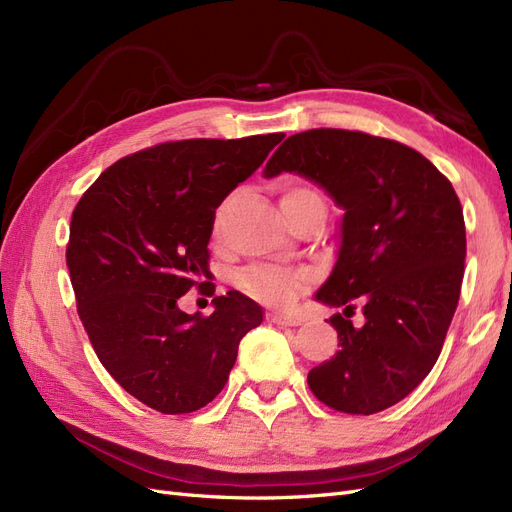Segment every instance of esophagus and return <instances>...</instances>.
<instances>
[{"label":"esophagus","mask_w":512,"mask_h":512,"mask_svg":"<svg viewBox=\"0 0 512 512\" xmlns=\"http://www.w3.org/2000/svg\"><path fill=\"white\" fill-rule=\"evenodd\" d=\"M267 320L271 324H277V327H297L301 322L297 316H290V314H277V312H269Z\"/></svg>","instance_id":"obj_1"}]
</instances>
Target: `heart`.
<instances>
[{"instance_id":"b5f03b06","label":"heart","mask_w":512,"mask_h":512,"mask_svg":"<svg viewBox=\"0 0 512 512\" xmlns=\"http://www.w3.org/2000/svg\"><path fill=\"white\" fill-rule=\"evenodd\" d=\"M307 200H322L320 194L309 188V185L294 183L282 192V207H294L307 203ZM220 224V215L215 220V228ZM309 275L305 271H292V269H277V267H252L239 275L241 288L250 294V297L269 303V305H288L301 288L307 284Z\"/></svg>"}]
</instances>
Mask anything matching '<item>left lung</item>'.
Segmentation results:
<instances>
[{"label": "left lung", "instance_id": "left-lung-1", "mask_svg": "<svg viewBox=\"0 0 512 512\" xmlns=\"http://www.w3.org/2000/svg\"><path fill=\"white\" fill-rule=\"evenodd\" d=\"M280 173L314 181L344 209L335 267L316 301H359L365 316L361 327L329 318L339 350L309 371V389L337 412L391 408L436 365L457 309L466 224L453 185L406 145L335 128L288 136L262 175Z\"/></svg>", "mask_w": 512, "mask_h": 512}]
</instances>
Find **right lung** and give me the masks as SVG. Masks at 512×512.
Segmentation results:
<instances>
[{"label": "right lung", "mask_w": 512, "mask_h": 512, "mask_svg": "<svg viewBox=\"0 0 512 512\" xmlns=\"http://www.w3.org/2000/svg\"><path fill=\"white\" fill-rule=\"evenodd\" d=\"M284 138H192L121 158L94 181L70 222L66 265L100 363L162 414L207 406L228 380L262 307L230 290L213 314L177 301L203 288L215 209Z\"/></svg>", "instance_id": "1"}]
</instances>
